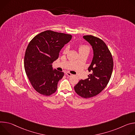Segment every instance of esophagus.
Here are the masks:
<instances>
[{
	"label": "esophagus",
	"mask_w": 135,
	"mask_h": 135,
	"mask_svg": "<svg viewBox=\"0 0 135 135\" xmlns=\"http://www.w3.org/2000/svg\"><path fill=\"white\" fill-rule=\"evenodd\" d=\"M66 76H68V77H71L72 75L71 73H70L69 72H66Z\"/></svg>",
	"instance_id": "esophagus-1"
}]
</instances>
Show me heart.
Wrapping results in <instances>:
<instances>
[{
    "label": "heart",
    "mask_w": 135,
    "mask_h": 135,
    "mask_svg": "<svg viewBox=\"0 0 135 135\" xmlns=\"http://www.w3.org/2000/svg\"><path fill=\"white\" fill-rule=\"evenodd\" d=\"M68 51V48L66 47L64 50V53H66ZM79 51L80 52H84V51H87L89 52V48L88 46H86V45H81L79 47Z\"/></svg>",
    "instance_id": "b5f03b06"
}]
</instances>
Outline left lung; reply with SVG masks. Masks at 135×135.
<instances>
[{
    "instance_id": "left-lung-1",
    "label": "left lung",
    "mask_w": 135,
    "mask_h": 135,
    "mask_svg": "<svg viewBox=\"0 0 135 135\" xmlns=\"http://www.w3.org/2000/svg\"><path fill=\"white\" fill-rule=\"evenodd\" d=\"M83 38L91 44L93 51L92 61L88 68L91 73L87 79H81L74 88L79 96L89 98L99 94L107 85L113 72V60L102 40L92 35H85Z\"/></svg>"
}]
</instances>
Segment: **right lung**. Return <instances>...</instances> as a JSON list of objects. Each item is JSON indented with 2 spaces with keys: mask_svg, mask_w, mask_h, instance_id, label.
<instances>
[{
  "mask_svg": "<svg viewBox=\"0 0 135 135\" xmlns=\"http://www.w3.org/2000/svg\"><path fill=\"white\" fill-rule=\"evenodd\" d=\"M71 38L69 34L46 31L29 42L25 52L24 66L30 82L38 93L49 96L56 91L64 72L54 70L52 63Z\"/></svg>",
  "mask_w": 135,
  "mask_h": 135,
  "instance_id": "right-lung-1",
  "label": "right lung"
}]
</instances>
